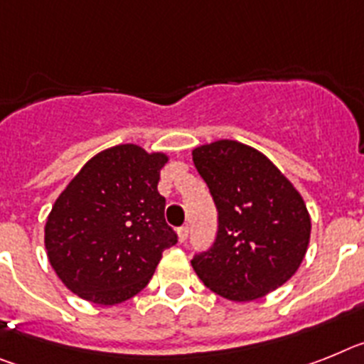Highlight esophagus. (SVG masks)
I'll return each mask as SVG.
<instances>
[{
    "mask_svg": "<svg viewBox=\"0 0 364 364\" xmlns=\"http://www.w3.org/2000/svg\"><path fill=\"white\" fill-rule=\"evenodd\" d=\"M179 242H185L186 238H188V225H183L179 227Z\"/></svg>",
    "mask_w": 364,
    "mask_h": 364,
    "instance_id": "1",
    "label": "esophagus"
}]
</instances>
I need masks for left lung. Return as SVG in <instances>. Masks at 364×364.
Masks as SVG:
<instances>
[{
	"mask_svg": "<svg viewBox=\"0 0 364 364\" xmlns=\"http://www.w3.org/2000/svg\"><path fill=\"white\" fill-rule=\"evenodd\" d=\"M218 210L213 245L192 258L201 282L236 302L260 299L299 269L311 221L302 196L264 154L236 141L192 151Z\"/></svg>",
	"mask_w": 364,
	"mask_h": 364,
	"instance_id": "8db88e82",
	"label": "left lung"
}]
</instances>
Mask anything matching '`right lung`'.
Here are the masks:
<instances>
[{"label": "right lung", "instance_id": "1", "mask_svg": "<svg viewBox=\"0 0 364 364\" xmlns=\"http://www.w3.org/2000/svg\"><path fill=\"white\" fill-rule=\"evenodd\" d=\"M166 161L135 144L107 148L58 196L46 223V249L75 295L102 306L132 299L150 282L164 249L178 243L157 192Z\"/></svg>", "mask_w": 364, "mask_h": 364}]
</instances>
